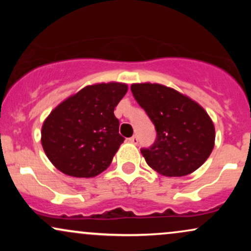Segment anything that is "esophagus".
<instances>
[{"mask_svg":"<svg viewBox=\"0 0 251 251\" xmlns=\"http://www.w3.org/2000/svg\"><path fill=\"white\" fill-rule=\"evenodd\" d=\"M128 142H129V143H132V144H134V145H137V144H138V138L135 137V135H133V137L129 138Z\"/></svg>","mask_w":251,"mask_h":251,"instance_id":"obj_1","label":"esophagus"}]
</instances>
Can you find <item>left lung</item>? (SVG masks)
<instances>
[{
	"instance_id": "left-lung-1",
	"label": "left lung",
	"mask_w": 251,
	"mask_h": 251,
	"mask_svg": "<svg viewBox=\"0 0 251 251\" xmlns=\"http://www.w3.org/2000/svg\"><path fill=\"white\" fill-rule=\"evenodd\" d=\"M131 91L157 131L153 145L142 150L150 168L166 177H183L201 168L214 150L216 137L205 109L160 83H132Z\"/></svg>"
}]
</instances>
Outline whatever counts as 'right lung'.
Segmentation results:
<instances>
[{
  "label": "right lung",
  "instance_id": "obj_1",
  "mask_svg": "<svg viewBox=\"0 0 251 251\" xmlns=\"http://www.w3.org/2000/svg\"><path fill=\"white\" fill-rule=\"evenodd\" d=\"M127 92L123 82L88 85L60 102L41 128L43 151L62 174L96 177L124 143L114 108Z\"/></svg>",
  "mask_w": 251,
  "mask_h": 251
}]
</instances>
